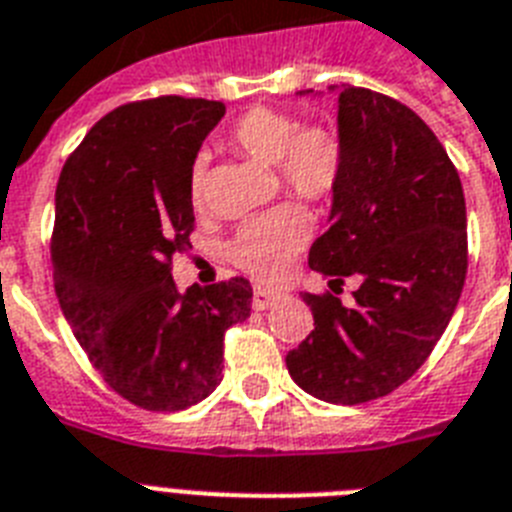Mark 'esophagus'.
I'll return each mask as SVG.
<instances>
[{
    "label": "esophagus",
    "instance_id": "obj_1",
    "mask_svg": "<svg viewBox=\"0 0 512 512\" xmlns=\"http://www.w3.org/2000/svg\"><path fill=\"white\" fill-rule=\"evenodd\" d=\"M282 295L280 293H274V290H266V287L256 285L253 287V308L256 311H266V308H272L274 303L280 301Z\"/></svg>",
    "mask_w": 512,
    "mask_h": 512
}]
</instances>
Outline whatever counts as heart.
<instances>
[{
	"instance_id": "b5f03b06",
	"label": "heart",
	"mask_w": 512,
	"mask_h": 512,
	"mask_svg": "<svg viewBox=\"0 0 512 512\" xmlns=\"http://www.w3.org/2000/svg\"><path fill=\"white\" fill-rule=\"evenodd\" d=\"M232 149L253 162L274 167L280 188L306 204L327 201L340 185L342 143L322 125L301 128L293 114L256 107L227 133ZM193 206H204L209 193L206 162L196 159L188 175ZM308 240V219L295 206H282L240 227L230 246L232 261L264 282H280Z\"/></svg>"
}]
</instances>
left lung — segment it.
Here are the masks:
<instances>
[{"instance_id":"1","label":"left lung","mask_w":512,"mask_h":512,"mask_svg":"<svg viewBox=\"0 0 512 512\" xmlns=\"http://www.w3.org/2000/svg\"><path fill=\"white\" fill-rule=\"evenodd\" d=\"M337 91L342 177L308 266L353 303L303 293L314 329L285 358L295 384L337 405L384 398L421 369L466 282V198L458 170L413 109L369 88ZM306 94V91H301Z\"/></svg>"}]
</instances>
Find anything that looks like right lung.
<instances>
[{
    "mask_svg": "<svg viewBox=\"0 0 512 512\" xmlns=\"http://www.w3.org/2000/svg\"><path fill=\"white\" fill-rule=\"evenodd\" d=\"M222 101L159 99L101 117L54 193V290L104 382L146 411H185L222 382L225 332L251 316V282L180 293L172 256L196 225L190 167Z\"/></svg>",
    "mask_w": 512,
    "mask_h": 512,
    "instance_id": "right-lung-1",
    "label": "right lung"
}]
</instances>
